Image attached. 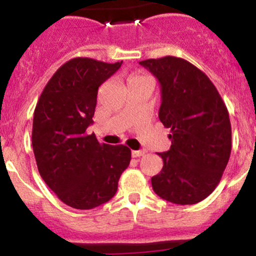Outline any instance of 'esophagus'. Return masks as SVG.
<instances>
[{
  "label": "esophagus",
  "mask_w": 256,
  "mask_h": 256,
  "mask_svg": "<svg viewBox=\"0 0 256 256\" xmlns=\"http://www.w3.org/2000/svg\"><path fill=\"white\" fill-rule=\"evenodd\" d=\"M132 158H140L144 155V150H132Z\"/></svg>",
  "instance_id": "34e87169"
}]
</instances>
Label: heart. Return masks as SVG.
Returning <instances> with one entry per match:
<instances>
[{
    "instance_id": "1",
    "label": "heart",
    "mask_w": 256,
    "mask_h": 256,
    "mask_svg": "<svg viewBox=\"0 0 256 256\" xmlns=\"http://www.w3.org/2000/svg\"><path fill=\"white\" fill-rule=\"evenodd\" d=\"M143 78H148L146 76H143V74H140V73H134V74H132L130 79H128V83H134V82H137V80H140V79Z\"/></svg>"
}]
</instances>
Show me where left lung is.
Segmentation results:
<instances>
[{"mask_svg":"<svg viewBox=\"0 0 256 256\" xmlns=\"http://www.w3.org/2000/svg\"><path fill=\"white\" fill-rule=\"evenodd\" d=\"M161 84L158 119L171 130L168 152L152 190L176 204H195L214 192L231 154V124L222 96L204 72L182 58L140 62Z\"/></svg>","mask_w":256,"mask_h":256,"instance_id":"8db88e82","label":"left lung"}]
</instances>
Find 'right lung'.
<instances>
[{
    "label": "right lung",
    "mask_w": 256,
    "mask_h": 256,
    "mask_svg": "<svg viewBox=\"0 0 256 256\" xmlns=\"http://www.w3.org/2000/svg\"><path fill=\"white\" fill-rule=\"evenodd\" d=\"M122 64L71 58L49 79L34 108L32 148L38 172L58 198L76 210L110 201L130 165L128 146L100 143L95 134H86L98 86Z\"/></svg>",
    "instance_id": "right-lung-1"
}]
</instances>
